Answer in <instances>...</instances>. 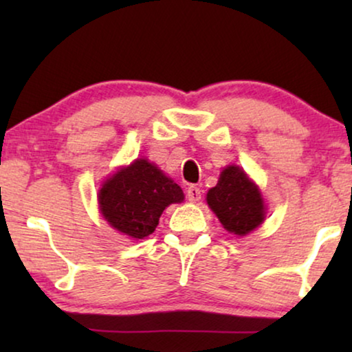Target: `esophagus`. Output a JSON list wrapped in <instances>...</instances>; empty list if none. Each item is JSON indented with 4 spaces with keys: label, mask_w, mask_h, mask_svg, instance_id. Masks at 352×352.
Masks as SVG:
<instances>
[{
    "label": "esophagus",
    "mask_w": 352,
    "mask_h": 352,
    "mask_svg": "<svg viewBox=\"0 0 352 352\" xmlns=\"http://www.w3.org/2000/svg\"><path fill=\"white\" fill-rule=\"evenodd\" d=\"M187 199L189 201H199L201 199V190L197 186L187 187Z\"/></svg>",
    "instance_id": "34e87169"
}]
</instances>
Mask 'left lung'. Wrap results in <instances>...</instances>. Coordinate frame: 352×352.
I'll use <instances>...</instances> for the list:
<instances>
[{"instance_id": "1", "label": "left lung", "mask_w": 352, "mask_h": 352, "mask_svg": "<svg viewBox=\"0 0 352 352\" xmlns=\"http://www.w3.org/2000/svg\"><path fill=\"white\" fill-rule=\"evenodd\" d=\"M206 204L224 229L240 237L256 229L266 218L261 190L242 168L235 165L221 171L218 184L206 194Z\"/></svg>"}]
</instances>
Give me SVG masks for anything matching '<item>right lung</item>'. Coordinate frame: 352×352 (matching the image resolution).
<instances>
[{
	"label": "right lung",
	"instance_id": "obj_1",
	"mask_svg": "<svg viewBox=\"0 0 352 352\" xmlns=\"http://www.w3.org/2000/svg\"><path fill=\"white\" fill-rule=\"evenodd\" d=\"M98 199L104 219L118 232L138 240L155 230L163 210L181 204L184 192L155 163L138 158L104 181Z\"/></svg>",
	"mask_w": 352,
	"mask_h": 352
}]
</instances>
